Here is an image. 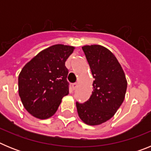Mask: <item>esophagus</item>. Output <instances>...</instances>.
<instances>
[{
	"label": "esophagus",
	"instance_id": "34e87169",
	"mask_svg": "<svg viewBox=\"0 0 151 151\" xmlns=\"http://www.w3.org/2000/svg\"><path fill=\"white\" fill-rule=\"evenodd\" d=\"M77 87H78V84L76 82V83H73V88L74 89V90H76V89L77 88Z\"/></svg>",
	"mask_w": 151,
	"mask_h": 151
}]
</instances>
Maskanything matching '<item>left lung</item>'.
Masks as SVG:
<instances>
[{"mask_svg": "<svg viewBox=\"0 0 151 151\" xmlns=\"http://www.w3.org/2000/svg\"><path fill=\"white\" fill-rule=\"evenodd\" d=\"M94 78L90 98L83 104L76 102L80 119L96 125L113 116L125 98L127 81L116 57L101 45L82 47Z\"/></svg>", "mask_w": 151, "mask_h": 151, "instance_id": "left-lung-1", "label": "left lung"}]
</instances>
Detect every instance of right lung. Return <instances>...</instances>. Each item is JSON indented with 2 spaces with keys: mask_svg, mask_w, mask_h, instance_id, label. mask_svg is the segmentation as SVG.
Wrapping results in <instances>:
<instances>
[{
  "mask_svg": "<svg viewBox=\"0 0 151 151\" xmlns=\"http://www.w3.org/2000/svg\"><path fill=\"white\" fill-rule=\"evenodd\" d=\"M74 47L55 45L38 53L19 75V94L30 114L45 119L54 115L69 94V69L65 62Z\"/></svg>",
  "mask_w": 151,
  "mask_h": 151,
  "instance_id": "add662e5",
  "label": "right lung"
}]
</instances>
